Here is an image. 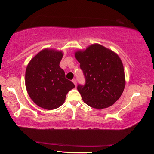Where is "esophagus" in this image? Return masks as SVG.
I'll return each mask as SVG.
<instances>
[{"label": "esophagus", "mask_w": 154, "mask_h": 154, "mask_svg": "<svg viewBox=\"0 0 154 154\" xmlns=\"http://www.w3.org/2000/svg\"><path fill=\"white\" fill-rule=\"evenodd\" d=\"M72 82H73V83L75 84V85H77V80L76 79H72Z\"/></svg>", "instance_id": "34e87169"}]
</instances>
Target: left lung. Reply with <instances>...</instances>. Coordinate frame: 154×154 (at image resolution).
Wrapping results in <instances>:
<instances>
[{
	"instance_id": "obj_1",
	"label": "left lung",
	"mask_w": 154,
	"mask_h": 154,
	"mask_svg": "<svg viewBox=\"0 0 154 154\" xmlns=\"http://www.w3.org/2000/svg\"><path fill=\"white\" fill-rule=\"evenodd\" d=\"M85 77V84L77 90L85 104L103 109L111 106L124 92L126 79L120 58L116 52L98 43L75 51Z\"/></svg>"
}]
</instances>
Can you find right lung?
Wrapping results in <instances>:
<instances>
[{"label": "right lung", "mask_w": 154, "mask_h": 154, "mask_svg": "<svg viewBox=\"0 0 154 154\" xmlns=\"http://www.w3.org/2000/svg\"><path fill=\"white\" fill-rule=\"evenodd\" d=\"M62 57V51L45 48L27 65L25 74L27 92L33 102L43 109L58 108L64 103L67 93L75 88L60 67Z\"/></svg>", "instance_id": "1"}]
</instances>
